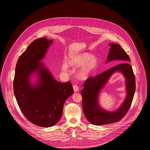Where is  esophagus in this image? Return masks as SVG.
<instances>
[{"instance_id":"obj_1","label":"esophagus","mask_w":150,"mask_h":150,"mask_svg":"<svg viewBox=\"0 0 150 150\" xmlns=\"http://www.w3.org/2000/svg\"><path fill=\"white\" fill-rule=\"evenodd\" d=\"M73 87L74 91L75 92H78V91H79V86H78L77 85H74Z\"/></svg>"}]
</instances>
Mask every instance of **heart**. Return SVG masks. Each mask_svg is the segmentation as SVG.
<instances>
[{"instance_id":"obj_1","label":"heart","mask_w":150,"mask_h":150,"mask_svg":"<svg viewBox=\"0 0 150 150\" xmlns=\"http://www.w3.org/2000/svg\"><path fill=\"white\" fill-rule=\"evenodd\" d=\"M99 64L97 57L91 54L84 52L71 57L67 64L64 63L61 66V70L64 73L69 71V66L74 68L81 67L77 71V76L80 79L86 80L96 69Z\"/></svg>"}]
</instances>
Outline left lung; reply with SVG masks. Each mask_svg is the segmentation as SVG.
<instances>
[{
  "label": "left lung",
  "instance_id": "left-lung-1",
  "mask_svg": "<svg viewBox=\"0 0 150 150\" xmlns=\"http://www.w3.org/2000/svg\"><path fill=\"white\" fill-rule=\"evenodd\" d=\"M110 49L106 63L112 61H119L117 64L103 73L92 78H89L84 83L81 91L83 97V109L88 121L95 125H103L120 121L128 112L132 102L136 81L133 69L129 64L130 59L128 55L118 44L109 43ZM116 72H120L126 79L127 95L118 109L108 112L101 107L98 103V95L110 76Z\"/></svg>",
  "mask_w": 150,
  "mask_h": 150
}]
</instances>
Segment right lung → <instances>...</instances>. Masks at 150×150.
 Listing matches in <instances>:
<instances>
[{
  "instance_id": "add662e5",
  "label": "right lung",
  "mask_w": 150,
  "mask_h": 150,
  "mask_svg": "<svg viewBox=\"0 0 150 150\" xmlns=\"http://www.w3.org/2000/svg\"><path fill=\"white\" fill-rule=\"evenodd\" d=\"M52 40H35L20 57L16 67L14 92L22 113L33 124L51 127L60 120L64 102L73 93L70 81H57L42 62ZM35 76V83L31 79Z\"/></svg>"
}]
</instances>
